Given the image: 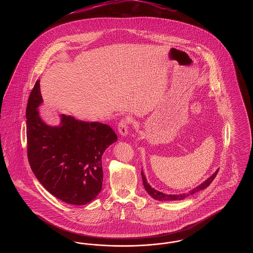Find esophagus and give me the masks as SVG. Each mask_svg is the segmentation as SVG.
Here are the masks:
<instances>
[{
  "instance_id": "1",
  "label": "esophagus",
  "mask_w": 253,
  "mask_h": 253,
  "mask_svg": "<svg viewBox=\"0 0 253 253\" xmlns=\"http://www.w3.org/2000/svg\"><path fill=\"white\" fill-rule=\"evenodd\" d=\"M129 119L124 118L119 122L118 124V130L120 132V134L122 136H126L128 134V127H129Z\"/></svg>"
}]
</instances>
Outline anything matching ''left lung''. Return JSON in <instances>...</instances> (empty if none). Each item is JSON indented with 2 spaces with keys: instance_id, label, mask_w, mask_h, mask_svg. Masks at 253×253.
I'll return each instance as SVG.
<instances>
[{
  "instance_id": "left-lung-1",
  "label": "left lung",
  "mask_w": 253,
  "mask_h": 253,
  "mask_svg": "<svg viewBox=\"0 0 253 253\" xmlns=\"http://www.w3.org/2000/svg\"><path fill=\"white\" fill-rule=\"evenodd\" d=\"M217 172H218V169H217L216 171H215L210 178H208V179L205 181V182H203L202 184H200L199 186H197L196 188H194L192 191H190L189 193H182V194H166V193L158 192V191L155 190L154 188H152V187L149 185V183L146 180V177H145L144 173H143L142 170H141V176H142L143 185H144L146 192L149 193L154 199L158 200V201H171V200H182V199H184V198H186V197L192 195L193 193H197V192H199V191H201V190H204L207 187H209L210 184L215 178Z\"/></svg>"
}]
</instances>
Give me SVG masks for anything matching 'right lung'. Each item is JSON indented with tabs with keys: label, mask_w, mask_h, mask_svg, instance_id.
Segmentation results:
<instances>
[{
	"label": "right lung",
	"mask_w": 253,
	"mask_h": 253,
	"mask_svg": "<svg viewBox=\"0 0 253 253\" xmlns=\"http://www.w3.org/2000/svg\"><path fill=\"white\" fill-rule=\"evenodd\" d=\"M42 102L37 81L26 106L27 157L31 169L55 197L68 204H87L102 189V154L118 136L106 124L77 121L65 115L60 116V126L46 125L39 116Z\"/></svg>",
	"instance_id": "obj_1"
}]
</instances>
